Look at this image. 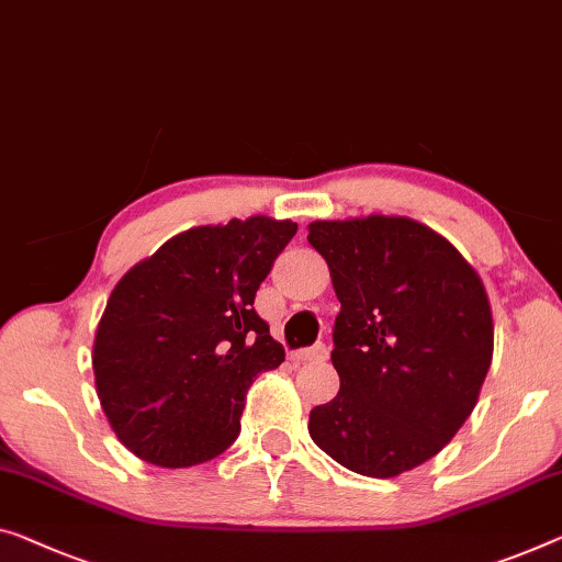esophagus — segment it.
<instances>
[{
  "label": "esophagus",
  "mask_w": 562,
  "mask_h": 562,
  "mask_svg": "<svg viewBox=\"0 0 562 562\" xmlns=\"http://www.w3.org/2000/svg\"><path fill=\"white\" fill-rule=\"evenodd\" d=\"M297 361H313V363H323L325 358H328V348L323 346V342H317V346L313 348H305L300 350V353H295Z\"/></svg>",
  "instance_id": "obj_1"
}]
</instances>
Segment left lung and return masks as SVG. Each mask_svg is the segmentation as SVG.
I'll use <instances>...</instances> for the list:
<instances>
[{"label":"left lung","instance_id":"left-lung-1","mask_svg":"<svg viewBox=\"0 0 562 562\" xmlns=\"http://www.w3.org/2000/svg\"><path fill=\"white\" fill-rule=\"evenodd\" d=\"M340 300L338 396L307 431L350 472L391 480L447 447L487 379L495 323L482 278L447 237L408 216L307 224Z\"/></svg>","mask_w":562,"mask_h":562}]
</instances>
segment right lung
I'll list each match as a JSON object with an SVG mask.
<instances>
[{
	"label": "right lung",
	"instance_id": "right-lung-1",
	"mask_svg": "<svg viewBox=\"0 0 562 562\" xmlns=\"http://www.w3.org/2000/svg\"><path fill=\"white\" fill-rule=\"evenodd\" d=\"M295 232L265 214L187 229L115 284L95 330V391L138 459L194 467L239 437L257 373L284 361L255 295Z\"/></svg>",
	"mask_w": 562,
	"mask_h": 562
}]
</instances>
